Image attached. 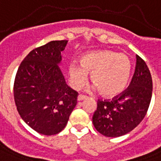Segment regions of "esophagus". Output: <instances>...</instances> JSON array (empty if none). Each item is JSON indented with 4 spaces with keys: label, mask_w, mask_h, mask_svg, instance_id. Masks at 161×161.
Segmentation results:
<instances>
[{
    "label": "esophagus",
    "mask_w": 161,
    "mask_h": 161,
    "mask_svg": "<svg viewBox=\"0 0 161 161\" xmlns=\"http://www.w3.org/2000/svg\"><path fill=\"white\" fill-rule=\"evenodd\" d=\"M87 98V96H84V95H78V96H77V101H83V100H84V99Z\"/></svg>",
    "instance_id": "esophagus-1"
}]
</instances>
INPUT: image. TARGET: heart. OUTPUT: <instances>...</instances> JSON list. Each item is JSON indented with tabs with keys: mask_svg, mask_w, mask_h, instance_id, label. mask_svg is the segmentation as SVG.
Instances as JSON below:
<instances>
[{
	"mask_svg": "<svg viewBox=\"0 0 161 161\" xmlns=\"http://www.w3.org/2000/svg\"><path fill=\"white\" fill-rule=\"evenodd\" d=\"M131 68V61L125 53L112 50L90 52L81 56L80 64H69V80L71 86L79 90L88 80V73L91 72L95 88L103 96L112 97L125 90Z\"/></svg>",
	"mask_w": 161,
	"mask_h": 161,
	"instance_id": "obj_1",
	"label": "heart"
}]
</instances>
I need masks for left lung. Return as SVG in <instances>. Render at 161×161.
<instances>
[{
	"mask_svg": "<svg viewBox=\"0 0 161 161\" xmlns=\"http://www.w3.org/2000/svg\"><path fill=\"white\" fill-rule=\"evenodd\" d=\"M153 82L150 71L141 57L129 87L110 100H98L93 115L96 130L108 137L125 135L141 123L147 114L152 97Z\"/></svg>",
	"mask_w": 161,
	"mask_h": 161,
	"instance_id": "left-lung-1",
	"label": "left lung"
}]
</instances>
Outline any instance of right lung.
Listing matches in <instances>:
<instances>
[{"instance_id":"1","label":"right lung","mask_w":161,"mask_h":161,"mask_svg":"<svg viewBox=\"0 0 161 161\" xmlns=\"http://www.w3.org/2000/svg\"><path fill=\"white\" fill-rule=\"evenodd\" d=\"M67 42H49L31 51L14 80V101L20 117L42 135L61 131L77 105L78 93L66 84L58 65Z\"/></svg>"}]
</instances>
